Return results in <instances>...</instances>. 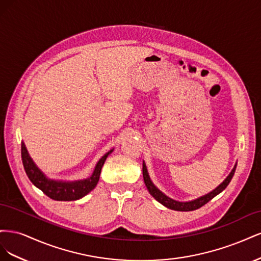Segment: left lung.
Returning <instances> with one entry per match:
<instances>
[{
  "label": "left lung",
  "mask_w": 261,
  "mask_h": 261,
  "mask_svg": "<svg viewBox=\"0 0 261 261\" xmlns=\"http://www.w3.org/2000/svg\"><path fill=\"white\" fill-rule=\"evenodd\" d=\"M235 169H236V164L234 165V168L231 171L230 174L227 175V177L216 189H213L212 192H210L207 195L201 196V197H199V198L191 200V201H177V200L170 198V197H168L167 195H164L159 188L155 187V185L152 183V180L150 179L145 162H143V176H144V181L146 184V187L148 188V192L150 193V195H151L155 200L162 203L164 207H167L172 210H176V211H193V210L199 209L200 207H202L203 204H206L208 201H210L213 197H216L218 194L222 192L223 189H225L234 175Z\"/></svg>",
  "instance_id": "1"
}]
</instances>
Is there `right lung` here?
Returning a JSON list of instances; mask_svg holds the SVG:
<instances>
[{"label":"right lung","mask_w":261,"mask_h":261,"mask_svg":"<svg viewBox=\"0 0 261 261\" xmlns=\"http://www.w3.org/2000/svg\"><path fill=\"white\" fill-rule=\"evenodd\" d=\"M112 151L113 149L110 150L101 158L89 177L74 181H64L50 179L46 177L30 158L25 144L21 143V160L28 178L31 180V183L39 189H41L51 199L60 201L77 200L90 193L97 186L100 178L101 169L103 167L108 155Z\"/></svg>","instance_id":"add662e5"}]
</instances>
